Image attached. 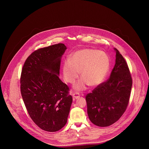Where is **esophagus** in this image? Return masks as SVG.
Instances as JSON below:
<instances>
[{"instance_id":"esophagus-1","label":"esophagus","mask_w":149,"mask_h":149,"mask_svg":"<svg viewBox=\"0 0 149 149\" xmlns=\"http://www.w3.org/2000/svg\"><path fill=\"white\" fill-rule=\"evenodd\" d=\"M72 95V97H73V99L74 100L78 99V98L80 97V94L78 92L74 93Z\"/></svg>"}]
</instances>
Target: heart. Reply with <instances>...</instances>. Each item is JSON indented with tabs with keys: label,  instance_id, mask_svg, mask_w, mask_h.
Wrapping results in <instances>:
<instances>
[{
	"label": "heart",
	"instance_id": "b5f03b06",
	"mask_svg": "<svg viewBox=\"0 0 149 149\" xmlns=\"http://www.w3.org/2000/svg\"><path fill=\"white\" fill-rule=\"evenodd\" d=\"M110 68L108 55L102 51L92 49L78 50L65 60L63 74L65 80L71 84L75 82L80 71L82 78L75 86L77 91H83L88 85L95 86L106 78Z\"/></svg>",
	"mask_w": 149,
	"mask_h": 149
}]
</instances>
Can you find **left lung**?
<instances>
[{
    "label": "left lung",
    "mask_w": 149,
    "mask_h": 149,
    "mask_svg": "<svg viewBox=\"0 0 149 149\" xmlns=\"http://www.w3.org/2000/svg\"><path fill=\"white\" fill-rule=\"evenodd\" d=\"M109 78L85 97L90 120L99 127L109 126L125 112L131 94L132 80L127 64L118 50Z\"/></svg>",
    "instance_id": "1"
}]
</instances>
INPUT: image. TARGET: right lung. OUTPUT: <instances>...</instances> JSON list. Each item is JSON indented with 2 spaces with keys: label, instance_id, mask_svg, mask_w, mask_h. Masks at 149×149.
Segmentation results:
<instances>
[{
  "label": "right lung",
  "instance_id": "obj_1",
  "mask_svg": "<svg viewBox=\"0 0 149 149\" xmlns=\"http://www.w3.org/2000/svg\"><path fill=\"white\" fill-rule=\"evenodd\" d=\"M58 43L36 50L22 70L21 92L31 119L39 127L56 132L67 122L72 98L58 77L61 57L66 50Z\"/></svg>",
  "mask_w": 149,
  "mask_h": 149
}]
</instances>
